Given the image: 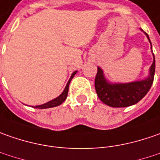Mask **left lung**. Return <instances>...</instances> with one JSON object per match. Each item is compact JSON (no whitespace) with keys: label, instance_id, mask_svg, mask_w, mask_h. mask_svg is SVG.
Returning <instances> with one entry per match:
<instances>
[{"label":"left lung","instance_id":"1","mask_svg":"<svg viewBox=\"0 0 160 160\" xmlns=\"http://www.w3.org/2000/svg\"><path fill=\"white\" fill-rule=\"evenodd\" d=\"M149 39V36L145 32ZM150 41V39H149ZM151 42V41H150ZM152 44V43H151ZM150 70V76L143 80L126 84H110L105 80L102 71L97 67L95 88L99 99L111 107H128L135 104L145 97L152 88L155 73V57Z\"/></svg>","mask_w":160,"mask_h":160}]
</instances>
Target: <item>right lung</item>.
<instances>
[{
	"instance_id": "right-lung-1",
	"label": "right lung",
	"mask_w": 160,
	"mask_h": 160,
	"mask_svg": "<svg viewBox=\"0 0 160 160\" xmlns=\"http://www.w3.org/2000/svg\"><path fill=\"white\" fill-rule=\"evenodd\" d=\"M77 72H74L72 76H71V78H70L69 81H68V83H67V85L65 87V88H64V90L63 92L57 98H55V99H53L51 101H49V102H46V103H44V104H42V105H37V106H34V108H38V109H47V108H52V107H56V106H58V105H60L61 103L63 102H64V100L66 99V97H67V95H68V90H69V85H70V82H71V80L73 78V76L75 75Z\"/></svg>"
}]
</instances>
